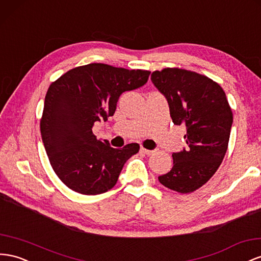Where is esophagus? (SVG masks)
<instances>
[{
	"label": "esophagus",
	"instance_id": "esophagus-1",
	"mask_svg": "<svg viewBox=\"0 0 261 261\" xmlns=\"http://www.w3.org/2000/svg\"><path fill=\"white\" fill-rule=\"evenodd\" d=\"M140 150H142V152H144V153H146V154H152L154 151H156V150H149V149H146L145 147H142V148H140Z\"/></svg>",
	"mask_w": 261,
	"mask_h": 261
}]
</instances>
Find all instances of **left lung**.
I'll list each match as a JSON object with an SVG mask.
<instances>
[{
	"mask_svg": "<svg viewBox=\"0 0 261 261\" xmlns=\"http://www.w3.org/2000/svg\"><path fill=\"white\" fill-rule=\"evenodd\" d=\"M169 104L172 122L186 125L187 149L173 152V167L158 178L179 193H191L213 177L228 147L233 113L221 86L206 75L180 68L151 73Z\"/></svg>",
	"mask_w": 261,
	"mask_h": 261,
	"instance_id": "8db88e82",
	"label": "left lung"
}]
</instances>
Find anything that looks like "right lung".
Returning <instances> with one entry per match:
<instances>
[{
	"instance_id": "add662e5",
	"label": "right lung",
	"mask_w": 261,
	"mask_h": 261,
	"mask_svg": "<svg viewBox=\"0 0 261 261\" xmlns=\"http://www.w3.org/2000/svg\"><path fill=\"white\" fill-rule=\"evenodd\" d=\"M150 71L89 63L69 70L48 88L40 133L54 171L73 191L95 195L113 188L123 166L139 145L121 149L97 140L95 122L108 121L118 97L147 82Z\"/></svg>"
}]
</instances>
